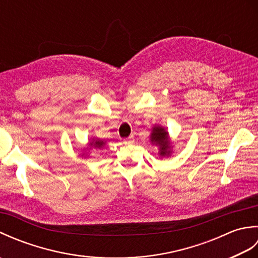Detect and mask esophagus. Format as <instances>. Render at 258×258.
Instances as JSON below:
<instances>
[{"instance_id":"esophagus-1","label":"esophagus","mask_w":258,"mask_h":258,"mask_svg":"<svg viewBox=\"0 0 258 258\" xmlns=\"http://www.w3.org/2000/svg\"><path fill=\"white\" fill-rule=\"evenodd\" d=\"M133 143H134V136L133 135H131V136H128L127 139L124 140V144H126V145L133 144Z\"/></svg>"}]
</instances>
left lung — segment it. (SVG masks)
<instances>
[{
  "instance_id": "left-lung-1",
  "label": "left lung",
  "mask_w": 258,
  "mask_h": 258,
  "mask_svg": "<svg viewBox=\"0 0 258 258\" xmlns=\"http://www.w3.org/2000/svg\"><path fill=\"white\" fill-rule=\"evenodd\" d=\"M150 141L152 145L157 146L160 157H169L173 153V143L165 127L161 125H153L151 128Z\"/></svg>"
}]
</instances>
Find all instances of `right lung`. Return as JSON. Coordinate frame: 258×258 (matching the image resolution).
I'll return each instance as SVG.
<instances>
[{
  "label": "right lung",
  "instance_id": "right-lung-1",
  "mask_svg": "<svg viewBox=\"0 0 258 258\" xmlns=\"http://www.w3.org/2000/svg\"><path fill=\"white\" fill-rule=\"evenodd\" d=\"M106 145V141H102V140H100V139H91L89 142H87V144H86V147H84L83 149V151H82V153H81V156L82 157H84V158H87L90 156V151L92 150V149H94V150H101V149H103L104 146Z\"/></svg>",
  "mask_w": 258,
  "mask_h": 258
}]
</instances>
